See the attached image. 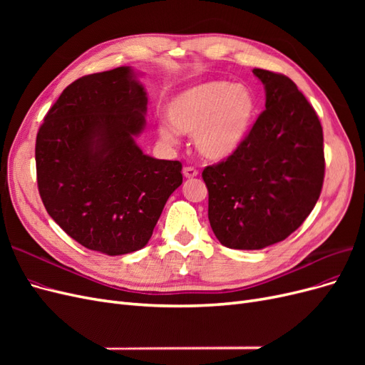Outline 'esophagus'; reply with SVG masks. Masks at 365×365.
I'll return each instance as SVG.
<instances>
[{
    "instance_id": "34e87169",
    "label": "esophagus",
    "mask_w": 365,
    "mask_h": 365,
    "mask_svg": "<svg viewBox=\"0 0 365 365\" xmlns=\"http://www.w3.org/2000/svg\"><path fill=\"white\" fill-rule=\"evenodd\" d=\"M182 173H184L185 178H189V180L190 178H196V176H197V170L195 168H190V165H187V168H184Z\"/></svg>"
}]
</instances>
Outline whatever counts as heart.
Here are the masks:
<instances>
[{"label": "heart", "mask_w": 365, "mask_h": 365, "mask_svg": "<svg viewBox=\"0 0 365 365\" xmlns=\"http://www.w3.org/2000/svg\"><path fill=\"white\" fill-rule=\"evenodd\" d=\"M168 121L158 135L178 143V132L193 135V145L207 160H225L244 145L257 117V97L245 83L210 81L176 94L168 106Z\"/></svg>", "instance_id": "heart-1"}]
</instances>
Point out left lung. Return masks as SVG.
Masks as SVG:
<instances>
[{
  "label": "left lung",
  "instance_id": "1",
  "mask_svg": "<svg viewBox=\"0 0 365 365\" xmlns=\"http://www.w3.org/2000/svg\"><path fill=\"white\" fill-rule=\"evenodd\" d=\"M264 111L233 155L202 172L208 220L233 250L284 240L312 212L324 180L323 128L314 108L283 74L254 68Z\"/></svg>",
  "mask_w": 365,
  "mask_h": 365
}]
</instances>
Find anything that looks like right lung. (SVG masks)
Segmentation results:
<instances>
[{
	"label": "right lung",
	"mask_w": 365,
	"mask_h": 365,
	"mask_svg": "<svg viewBox=\"0 0 365 365\" xmlns=\"http://www.w3.org/2000/svg\"><path fill=\"white\" fill-rule=\"evenodd\" d=\"M130 67L83 76L47 113L36 137V175L47 213L88 250L121 256L146 247L180 161L157 160L135 143L148 96Z\"/></svg>",
	"instance_id": "obj_1"
}]
</instances>
